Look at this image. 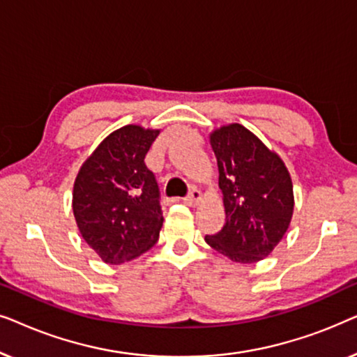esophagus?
<instances>
[{
    "label": "esophagus",
    "instance_id": "esophagus-1",
    "mask_svg": "<svg viewBox=\"0 0 357 357\" xmlns=\"http://www.w3.org/2000/svg\"><path fill=\"white\" fill-rule=\"evenodd\" d=\"M203 199V193L199 192L198 188H193L192 192L188 193V197L183 198V202L188 204V206H197V204Z\"/></svg>",
    "mask_w": 357,
    "mask_h": 357
}]
</instances>
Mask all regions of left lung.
Returning <instances> with one entry per match:
<instances>
[{
  "mask_svg": "<svg viewBox=\"0 0 357 357\" xmlns=\"http://www.w3.org/2000/svg\"><path fill=\"white\" fill-rule=\"evenodd\" d=\"M218 159L226 224L204 241L236 263L266 258L289 229L294 213L291 174L280 154L241 123L209 133Z\"/></svg>",
  "mask_w": 357,
  "mask_h": 357,
  "instance_id": "obj_1",
  "label": "left lung"
}]
</instances>
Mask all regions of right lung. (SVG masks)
Returning a JSON list of instances; mask_svg holds the SVG:
<instances>
[{
	"mask_svg": "<svg viewBox=\"0 0 357 357\" xmlns=\"http://www.w3.org/2000/svg\"><path fill=\"white\" fill-rule=\"evenodd\" d=\"M160 130L125 125L100 141L79 167L73 214L81 237L109 265L131 261L158 242L164 216L144 158Z\"/></svg>",
	"mask_w": 357,
	"mask_h": 357,
	"instance_id": "right-lung-1",
	"label": "right lung"
}]
</instances>
